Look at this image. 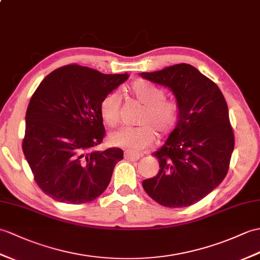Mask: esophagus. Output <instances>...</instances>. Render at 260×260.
I'll use <instances>...</instances> for the list:
<instances>
[{
    "label": "esophagus",
    "mask_w": 260,
    "mask_h": 260,
    "mask_svg": "<svg viewBox=\"0 0 260 260\" xmlns=\"http://www.w3.org/2000/svg\"><path fill=\"white\" fill-rule=\"evenodd\" d=\"M141 156H142V155H141L140 153L132 152V150H126V152L124 153V157H125V159H127V160H132V161H134V160H138V159H140Z\"/></svg>",
    "instance_id": "1"
}]
</instances>
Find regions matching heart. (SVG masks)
Wrapping results in <instances>:
<instances>
[{
	"instance_id": "obj_1",
	"label": "heart",
	"mask_w": 260,
	"mask_h": 260,
	"mask_svg": "<svg viewBox=\"0 0 260 260\" xmlns=\"http://www.w3.org/2000/svg\"><path fill=\"white\" fill-rule=\"evenodd\" d=\"M128 93L144 106L137 127H124L113 133L111 142L116 146L143 150L148 148L156 140V132L160 136L170 135L179 120V105L176 101L165 99V92L154 84L137 80L128 87ZM120 101L116 93L103 98L100 114L108 127L118 125Z\"/></svg>"
}]
</instances>
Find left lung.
Here are the masks:
<instances>
[{
    "mask_svg": "<svg viewBox=\"0 0 260 260\" xmlns=\"http://www.w3.org/2000/svg\"><path fill=\"white\" fill-rule=\"evenodd\" d=\"M146 80L173 90L179 120L164 146L153 155L159 161L145 191L165 207H187L207 196L227 175L235 146L228 106L221 90L189 64H176Z\"/></svg>",
    "mask_w": 260,
    "mask_h": 260,
    "instance_id": "left-lung-1",
    "label": "left lung"
}]
</instances>
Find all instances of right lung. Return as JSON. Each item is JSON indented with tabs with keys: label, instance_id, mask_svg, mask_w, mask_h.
<instances>
[{
	"label": "right lung",
	"instance_id": "right-lung-1",
	"mask_svg": "<svg viewBox=\"0 0 260 260\" xmlns=\"http://www.w3.org/2000/svg\"><path fill=\"white\" fill-rule=\"evenodd\" d=\"M128 74H103L70 64L41 82L28 103L23 153L42 191L57 202L80 205L103 194L123 150H95L105 137L100 114L104 96Z\"/></svg>",
	"mask_w": 260,
	"mask_h": 260
}]
</instances>
